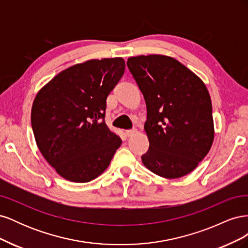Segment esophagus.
Returning a JSON list of instances; mask_svg holds the SVG:
<instances>
[{
	"instance_id": "obj_1",
	"label": "esophagus",
	"mask_w": 248,
	"mask_h": 248,
	"mask_svg": "<svg viewBox=\"0 0 248 248\" xmlns=\"http://www.w3.org/2000/svg\"><path fill=\"white\" fill-rule=\"evenodd\" d=\"M138 133V130L137 129H132V130H126L125 131V134L127 137H133L136 136V134Z\"/></svg>"
}]
</instances>
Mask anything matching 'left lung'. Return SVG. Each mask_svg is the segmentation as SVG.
<instances>
[{"instance_id": "left-lung-1", "label": "left lung", "mask_w": 248, "mask_h": 248, "mask_svg": "<svg viewBox=\"0 0 248 248\" xmlns=\"http://www.w3.org/2000/svg\"><path fill=\"white\" fill-rule=\"evenodd\" d=\"M127 66L147 106L150 147L142 163L167 179L189 174L214 140L211 97L204 81L169 56L131 57Z\"/></svg>"}]
</instances>
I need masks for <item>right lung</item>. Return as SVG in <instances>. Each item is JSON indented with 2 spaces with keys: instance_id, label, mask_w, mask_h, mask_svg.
<instances>
[{
  "instance_id": "add662e5",
  "label": "right lung",
  "mask_w": 248,
  "mask_h": 248,
  "mask_svg": "<svg viewBox=\"0 0 248 248\" xmlns=\"http://www.w3.org/2000/svg\"><path fill=\"white\" fill-rule=\"evenodd\" d=\"M122 58L89 60L51 78L35 96L31 122L42 156L71 182L96 179L122 140L104 122L107 97L122 78Z\"/></svg>"
}]
</instances>
